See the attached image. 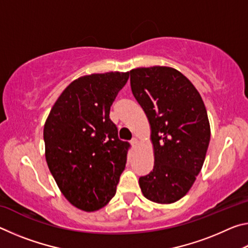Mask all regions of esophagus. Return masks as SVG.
<instances>
[{"label":"esophagus","instance_id":"34e87169","mask_svg":"<svg viewBox=\"0 0 248 248\" xmlns=\"http://www.w3.org/2000/svg\"><path fill=\"white\" fill-rule=\"evenodd\" d=\"M131 145L133 149H136L138 145H139V141H138V139H136V138H133V139L131 140Z\"/></svg>","mask_w":248,"mask_h":248}]
</instances>
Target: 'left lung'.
I'll list each match as a JSON object with an SVG mask.
<instances>
[{"mask_svg": "<svg viewBox=\"0 0 248 248\" xmlns=\"http://www.w3.org/2000/svg\"><path fill=\"white\" fill-rule=\"evenodd\" d=\"M131 91L151 129L154 166L139 178L146 199L174 203L190 190L202 169L210 142L207 109L189 79L170 66L129 72Z\"/></svg>", "mask_w": 248, "mask_h": 248, "instance_id": "obj_1", "label": "left lung"}]
</instances>
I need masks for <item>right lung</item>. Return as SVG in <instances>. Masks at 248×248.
<instances>
[{"mask_svg":"<svg viewBox=\"0 0 248 248\" xmlns=\"http://www.w3.org/2000/svg\"><path fill=\"white\" fill-rule=\"evenodd\" d=\"M129 72L94 73L62 92L44 127L45 156L65 199L82 211L105 207L116 194L129 143L118 139L110 106Z\"/></svg>","mask_w":248,"mask_h":248,"instance_id":"right-lung-1","label":"right lung"}]
</instances>
